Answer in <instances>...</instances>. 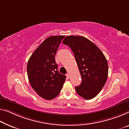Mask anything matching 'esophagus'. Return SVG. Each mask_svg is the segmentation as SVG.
Listing matches in <instances>:
<instances>
[{
    "mask_svg": "<svg viewBox=\"0 0 129 129\" xmlns=\"http://www.w3.org/2000/svg\"><path fill=\"white\" fill-rule=\"evenodd\" d=\"M66 76H67V78H70V75H69V74H67Z\"/></svg>",
    "mask_w": 129,
    "mask_h": 129,
    "instance_id": "esophagus-1",
    "label": "esophagus"
}]
</instances>
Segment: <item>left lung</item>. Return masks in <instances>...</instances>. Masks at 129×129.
Returning <instances> with one entry per match:
<instances>
[{
  "label": "left lung",
  "instance_id": "8db88e82",
  "mask_svg": "<svg viewBox=\"0 0 129 129\" xmlns=\"http://www.w3.org/2000/svg\"><path fill=\"white\" fill-rule=\"evenodd\" d=\"M62 43L74 53L82 78L76 86L78 95L86 100L99 94L107 80L108 63L103 52L93 43L83 36H69Z\"/></svg>",
  "mask_w": 129,
  "mask_h": 129
}]
</instances>
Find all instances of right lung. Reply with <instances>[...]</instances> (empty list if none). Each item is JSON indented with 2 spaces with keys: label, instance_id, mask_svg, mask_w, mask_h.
Wrapping results in <instances>:
<instances>
[{
  "label": "right lung",
  "instance_id": "1",
  "mask_svg": "<svg viewBox=\"0 0 129 129\" xmlns=\"http://www.w3.org/2000/svg\"><path fill=\"white\" fill-rule=\"evenodd\" d=\"M64 37L53 36L47 38L34 51L27 62L29 82L35 92L46 100L56 98L66 80V76L59 73L55 58Z\"/></svg>",
  "mask_w": 129,
  "mask_h": 129
}]
</instances>
